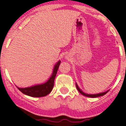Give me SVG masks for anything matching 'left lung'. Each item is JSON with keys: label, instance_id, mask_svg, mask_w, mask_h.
<instances>
[{"label": "left lung", "instance_id": "obj_1", "mask_svg": "<svg viewBox=\"0 0 126 126\" xmlns=\"http://www.w3.org/2000/svg\"><path fill=\"white\" fill-rule=\"evenodd\" d=\"M76 88H77L78 91L81 94H83V96H85L91 97V98H96V97L101 96H104V95L106 94V93L108 92V91H106V92H104V93H99V94H85V93H84L83 91H81V90L78 87V85L76 84Z\"/></svg>", "mask_w": 126, "mask_h": 126}]
</instances>
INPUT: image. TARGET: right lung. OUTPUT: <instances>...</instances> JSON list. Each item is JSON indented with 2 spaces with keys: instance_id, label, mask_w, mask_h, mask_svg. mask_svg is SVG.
Instances as JSON below:
<instances>
[{
  "instance_id": "obj_1",
  "label": "right lung",
  "mask_w": 126,
  "mask_h": 126,
  "mask_svg": "<svg viewBox=\"0 0 126 126\" xmlns=\"http://www.w3.org/2000/svg\"><path fill=\"white\" fill-rule=\"evenodd\" d=\"M60 63H61V61H59L58 63H56V65L54 66L52 76L50 78V79L47 81L45 83L37 85L30 87H17L18 89L24 94L32 97H43L45 96L47 94H48L49 93L52 91V90L54 87V79H55V78H56V74L58 72Z\"/></svg>"
}]
</instances>
